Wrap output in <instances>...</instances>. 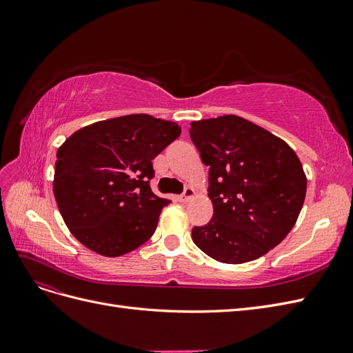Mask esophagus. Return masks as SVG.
<instances>
[{"label": "esophagus", "mask_w": 353, "mask_h": 353, "mask_svg": "<svg viewBox=\"0 0 353 353\" xmlns=\"http://www.w3.org/2000/svg\"><path fill=\"white\" fill-rule=\"evenodd\" d=\"M194 196V190L191 188V187H185V190L183 191V194H181L178 199H179V201H188L191 197Z\"/></svg>", "instance_id": "1"}]
</instances>
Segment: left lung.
<instances>
[{
    "instance_id": "1",
    "label": "left lung",
    "mask_w": 353,
    "mask_h": 353,
    "mask_svg": "<svg viewBox=\"0 0 353 353\" xmlns=\"http://www.w3.org/2000/svg\"><path fill=\"white\" fill-rule=\"evenodd\" d=\"M190 138L209 166L213 216L194 227L200 250L222 263L261 258L294 227L306 176L293 148L236 114L191 122Z\"/></svg>"
}]
</instances>
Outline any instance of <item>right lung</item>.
I'll return each mask as SVG.
<instances>
[{
  "instance_id": "1",
  "label": "right lung",
  "mask_w": 353,
  "mask_h": 353,
  "mask_svg": "<svg viewBox=\"0 0 353 353\" xmlns=\"http://www.w3.org/2000/svg\"><path fill=\"white\" fill-rule=\"evenodd\" d=\"M181 126L150 114L95 122L57 150L54 197L68 228L92 252L116 258L140 248L169 205L150 188L152 160Z\"/></svg>"
}]
</instances>
